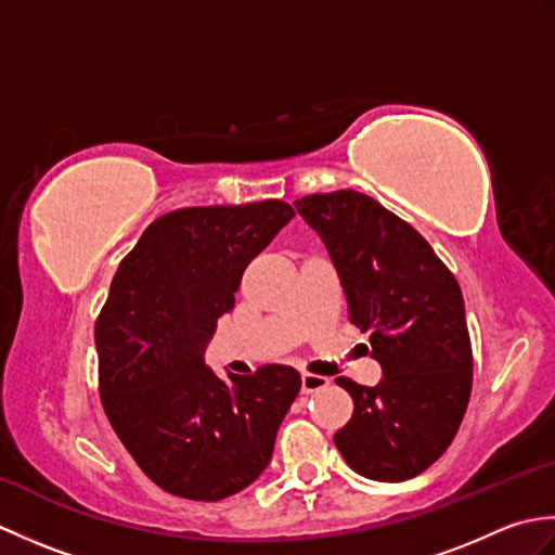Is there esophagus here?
Listing matches in <instances>:
<instances>
[{"label": "esophagus", "mask_w": 555, "mask_h": 555, "mask_svg": "<svg viewBox=\"0 0 555 555\" xmlns=\"http://www.w3.org/2000/svg\"><path fill=\"white\" fill-rule=\"evenodd\" d=\"M300 384H302V393H317V391H322V388L328 384V379H326V376H320V374L302 372L300 374Z\"/></svg>", "instance_id": "esophagus-1"}]
</instances>
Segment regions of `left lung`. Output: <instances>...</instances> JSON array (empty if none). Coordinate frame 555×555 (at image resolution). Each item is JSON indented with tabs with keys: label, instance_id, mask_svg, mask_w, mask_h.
<instances>
[{
	"label": "left lung",
	"instance_id": "8db88e82",
	"mask_svg": "<svg viewBox=\"0 0 555 555\" xmlns=\"http://www.w3.org/2000/svg\"><path fill=\"white\" fill-rule=\"evenodd\" d=\"M322 235L346 291L348 320L370 332L384 379L338 376L352 417L334 434L358 475L405 481L451 446L473 393V344L463 293L431 245L374 197L358 191L296 199Z\"/></svg>",
	"mask_w": 555,
	"mask_h": 555
}]
</instances>
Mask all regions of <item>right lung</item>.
<instances>
[{"label":"right lung","mask_w":555,"mask_h":555,"mask_svg":"<svg viewBox=\"0 0 555 555\" xmlns=\"http://www.w3.org/2000/svg\"><path fill=\"white\" fill-rule=\"evenodd\" d=\"M293 215L284 199L169 211L112 279L95 322L100 400L138 467L173 496L229 499L274 453L300 374L264 364L221 379L203 350L245 267Z\"/></svg>","instance_id":"right-lung-1"}]
</instances>
